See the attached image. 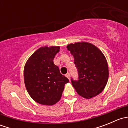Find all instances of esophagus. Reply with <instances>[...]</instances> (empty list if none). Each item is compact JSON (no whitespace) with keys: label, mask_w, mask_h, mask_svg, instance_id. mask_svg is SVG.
Masks as SVG:
<instances>
[{"label":"esophagus","mask_w":128,"mask_h":128,"mask_svg":"<svg viewBox=\"0 0 128 128\" xmlns=\"http://www.w3.org/2000/svg\"><path fill=\"white\" fill-rule=\"evenodd\" d=\"M66 77L68 78V79L70 80V74L68 73L66 75Z\"/></svg>","instance_id":"esophagus-1"}]
</instances>
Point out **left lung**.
Listing matches in <instances>:
<instances>
[{
    "label": "left lung",
    "instance_id": "left-lung-1",
    "mask_svg": "<svg viewBox=\"0 0 128 128\" xmlns=\"http://www.w3.org/2000/svg\"><path fill=\"white\" fill-rule=\"evenodd\" d=\"M74 58L78 70V81L72 84L79 95L90 99L104 90L108 80V66L104 53L93 44L77 42L67 46Z\"/></svg>",
    "mask_w": 128,
    "mask_h": 128
}]
</instances>
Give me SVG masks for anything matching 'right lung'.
<instances>
[{
    "label": "right lung",
    "instance_id": "obj_1",
    "mask_svg": "<svg viewBox=\"0 0 128 128\" xmlns=\"http://www.w3.org/2000/svg\"><path fill=\"white\" fill-rule=\"evenodd\" d=\"M59 46H42L27 60L24 67V82L30 96L36 102L53 105L60 100L69 80L62 76L53 59Z\"/></svg>",
    "mask_w": 128,
    "mask_h": 128
}]
</instances>
